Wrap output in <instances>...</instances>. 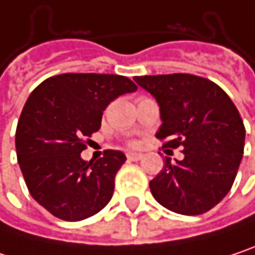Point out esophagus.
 I'll use <instances>...</instances> for the list:
<instances>
[{"instance_id":"1","label":"esophagus","mask_w":255,"mask_h":255,"mask_svg":"<svg viewBox=\"0 0 255 255\" xmlns=\"http://www.w3.org/2000/svg\"><path fill=\"white\" fill-rule=\"evenodd\" d=\"M128 161H140L143 158L141 153H134V152H128L127 153Z\"/></svg>"}]
</instances>
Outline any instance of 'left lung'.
<instances>
[{"instance_id": "1", "label": "left lung", "mask_w": 255, "mask_h": 255, "mask_svg": "<svg viewBox=\"0 0 255 255\" xmlns=\"http://www.w3.org/2000/svg\"><path fill=\"white\" fill-rule=\"evenodd\" d=\"M134 81L159 105L162 147H183L184 158H165L150 180L153 198L170 211L198 216L230 190L245 143V127L230 97L213 81L190 74L146 75Z\"/></svg>"}]
</instances>
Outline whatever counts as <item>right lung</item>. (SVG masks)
I'll use <instances>...</instances> for the list:
<instances>
[{
    "mask_svg": "<svg viewBox=\"0 0 255 255\" xmlns=\"http://www.w3.org/2000/svg\"><path fill=\"white\" fill-rule=\"evenodd\" d=\"M135 90L123 75L62 74L30 93L16 129L17 161L29 193L54 217L84 220L111 201L126 155L105 150L88 162L81 152L99 131L108 105Z\"/></svg>",
    "mask_w": 255,
    "mask_h": 255,
    "instance_id": "obj_1",
    "label": "right lung"
}]
</instances>
